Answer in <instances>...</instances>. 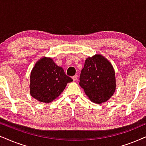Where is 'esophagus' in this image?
I'll list each match as a JSON object with an SVG mask.
<instances>
[{
	"label": "esophagus",
	"mask_w": 146,
	"mask_h": 146,
	"mask_svg": "<svg viewBox=\"0 0 146 146\" xmlns=\"http://www.w3.org/2000/svg\"><path fill=\"white\" fill-rule=\"evenodd\" d=\"M72 79H73V80L74 81H76L77 80V75H74V76L72 77Z\"/></svg>",
	"instance_id": "obj_1"
}]
</instances>
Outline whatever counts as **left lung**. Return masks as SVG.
Segmentation results:
<instances>
[{"label":"left lung","mask_w":146,"mask_h":146,"mask_svg":"<svg viewBox=\"0 0 146 146\" xmlns=\"http://www.w3.org/2000/svg\"><path fill=\"white\" fill-rule=\"evenodd\" d=\"M79 79V85L95 104H102L107 102L116 89L113 67L108 59L100 54L86 59Z\"/></svg>","instance_id":"8db88e82"}]
</instances>
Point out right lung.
Segmentation results:
<instances>
[{
  "label": "right lung",
  "mask_w": 146,
  "mask_h": 146,
  "mask_svg": "<svg viewBox=\"0 0 146 146\" xmlns=\"http://www.w3.org/2000/svg\"><path fill=\"white\" fill-rule=\"evenodd\" d=\"M72 81L51 58L44 57L36 62L31 72L30 94L38 102L50 103Z\"/></svg>",
  "instance_id": "right-lung-1"
}]
</instances>
